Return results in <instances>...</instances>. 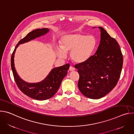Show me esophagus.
I'll list each match as a JSON object with an SVG mask.
<instances>
[{
    "label": "esophagus",
    "instance_id": "esophagus-1",
    "mask_svg": "<svg viewBox=\"0 0 134 134\" xmlns=\"http://www.w3.org/2000/svg\"><path fill=\"white\" fill-rule=\"evenodd\" d=\"M69 70L70 71H74V70H75V68L74 67H72V66H70L69 68Z\"/></svg>",
    "mask_w": 134,
    "mask_h": 134
}]
</instances>
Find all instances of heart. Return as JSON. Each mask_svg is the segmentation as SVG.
<instances>
[{"label":"heart","instance_id":"1","mask_svg":"<svg viewBox=\"0 0 134 134\" xmlns=\"http://www.w3.org/2000/svg\"><path fill=\"white\" fill-rule=\"evenodd\" d=\"M97 41L93 35L81 33L69 34L64 35L60 41V47H57L56 51L62 58L66 57V52H70L72 61L81 63L87 60L96 48Z\"/></svg>","mask_w":134,"mask_h":134}]
</instances>
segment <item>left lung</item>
<instances>
[{
	"mask_svg": "<svg viewBox=\"0 0 134 134\" xmlns=\"http://www.w3.org/2000/svg\"><path fill=\"white\" fill-rule=\"evenodd\" d=\"M100 44L95 53L74 66L80 75L78 87L86 97L100 99L117 85L120 76L123 57L117 41L102 27Z\"/></svg>",
	"mask_w": 134,
	"mask_h": 134,
	"instance_id": "8db88e82",
	"label": "left lung"
}]
</instances>
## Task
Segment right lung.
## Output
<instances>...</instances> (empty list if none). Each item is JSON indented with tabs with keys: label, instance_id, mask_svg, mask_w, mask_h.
<instances>
[{
	"label": "right lung",
	"instance_id": "1",
	"mask_svg": "<svg viewBox=\"0 0 134 134\" xmlns=\"http://www.w3.org/2000/svg\"><path fill=\"white\" fill-rule=\"evenodd\" d=\"M49 31L47 28L38 29L28 33L17 44L11 57V67L15 81L20 90L27 96L37 100H44L52 98L60 87L61 83L67 74L69 64L54 68L51 70L47 77L42 82L37 83H29L22 80L17 75L14 66V55L19 44H22L41 36Z\"/></svg>",
	"mask_w": 134,
	"mask_h": 134
}]
</instances>
